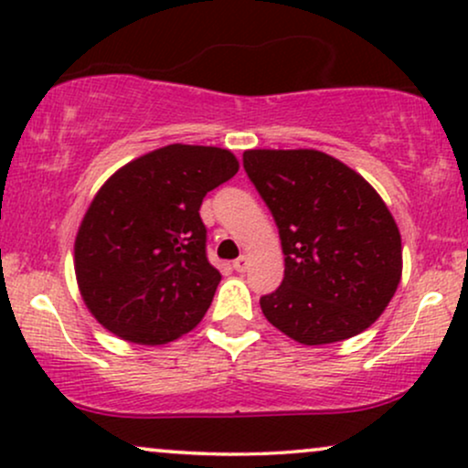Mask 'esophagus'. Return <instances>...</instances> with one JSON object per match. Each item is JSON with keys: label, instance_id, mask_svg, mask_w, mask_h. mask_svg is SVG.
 I'll return each instance as SVG.
<instances>
[{"label": "esophagus", "instance_id": "obj_1", "mask_svg": "<svg viewBox=\"0 0 468 468\" xmlns=\"http://www.w3.org/2000/svg\"><path fill=\"white\" fill-rule=\"evenodd\" d=\"M232 267H234V271H239V273H245L247 267H250V258H247V256H240V258H236Z\"/></svg>", "mask_w": 468, "mask_h": 468}]
</instances>
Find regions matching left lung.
<instances>
[{"label": "left lung", "mask_w": 468, "mask_h": 468, "mask_svg": "<svg viewBox=\"0 0 468 468\" xmlns=\"http://www.w3.org/2000/svg\"><path fill=\"white\" fill-rule=\"evenodd\" d=\"M243 166L280 229L284 280L261 308L302 345L365 332L401 280V236L375 188L316 149H250Z\"/></svg>", "instance_id": "8db88e82"}]
</instances>
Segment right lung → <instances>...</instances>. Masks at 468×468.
Wrapping results in <instances>:
<instances>
[{"label":"right lung","instance_id":"1","mask_svg":"<svg viewBox=\"0 0 468 468\" xmlns=\"http://www.w3.org/2000/svg\"><path fill=\"white\" fill-rule=\"evenodd\" d=\"M239 171L232 152L166 145L108 177L75 236V278L108 332L165 345L193 330L221 273L207 262L201 201Z\"/></svg>","mask_w":468,"mask_h":468}]
</instances>
